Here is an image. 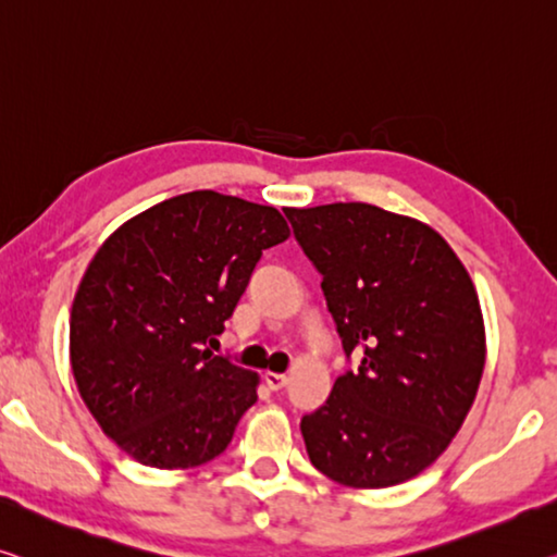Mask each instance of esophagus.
Masks as SVG:
<instances>
[{
    "label": "esophagus",
    "mask_w": 557,
    "mask_h": 557,
    "mask_svg": "<svg viewBox=\"0 0 557 557\" xmlns=\"http://www.w3.org/2000/svg\"><path fill=\"white\" fill-rule=\"evenodd\" d=\"M263 379H267L271 391H281V388H284L286 383H288V375H286V373H273V371H269L267 375H263Z\"/></svg>",
    "instance_id": "esophagus-1"
}]
</instances>
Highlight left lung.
Masks as SVG:
<instances>
[{"label": "left lung", "mask_w": 557, "mask_h": 557, "mask_svg": "<svg viewBox=\"0 0 557 557\" xmlns=\"http://www.w3.org/2000/svg\"><path fill=\"white\" fill-rule=\"evenodd\" d=\"M346 356L319 410L304 416L308 458L331 481L388 487L450 446L485 366L473 281L438 231L371 203L286 209Z\"/></svg>", "instance_id": "1"}]
</instances>
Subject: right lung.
I'll return each instance as SVG.
<instances>
[{
    "mask_svg": "<svg viewBox=\"0 0 557 557\" xmlns=\"http://www.w3.org/2000/svg\"><path fill=\"white\" fill-rule=\"evenodd\" d=\"M286 238L273 207L189 191L129 219L94 253L72 304V373L134 460L184 470L226 450L259 375L207 346L261 253Z\"/></svg>",
    "mask_w": 557,
    "mask_h": 557,
    "instance_id": "right-lung-1",
    "label": "right lung"
}]
</instances>
